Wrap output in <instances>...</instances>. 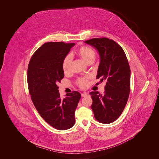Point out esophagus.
I'll list each match as a JSON object with an SVG mask.
<instances>
[{
  "instance_id": "1",
  "label": "esophagus",
  "mask_w": 159,
  "mask_h": 159,
  "mask_svg": "<svg viewBox=\"0 0 159 159\" xmlns=\"http://www.w3.org/2000/svg\"><path fill=\"white\" fill-rule=\"evenodd\" d=\"M89 94L88 93H86V92H84V93H81V97H86V96H88Z\"/></svg>"
}]
</instances>
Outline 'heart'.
Here are the masks:
<instances>
[{"label":"heart","instance_id":"b5f03b06","mask_svg":"<svg viewBox=\"0 0 159 159\" xmlns=\"http://www.w3.org/2000/svg\"><path fill=\"white\" fill-rule=\"evenodd\" d=\"M78 54L82 57V59L86 62L88 63L90 61H93L96 57V51L94 49L88 46H83L79 48ZM72 61L71 54H68L63 59L62 61V70L65 73H68L70 69V64ZM77 85L82 89L87 88L89 85V81L88 78H80L76 81Z\"/></svg>","mask_w":159,"mask_h":159}]
</instances>
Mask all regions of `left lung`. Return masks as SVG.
<instances>
[{
	"label": "left lung",
	"mask_w": 159,
	"mask_h": 159,
	"mask_svg": "<svg viewBox=\"0 0 159 159\" xmlns=\"http://www.w3.org/2000/svg\"><path fill=\"white\" fill-rule=\"evenodd\" d=\"M85 43L96 48L100 56L97 79L105 80L104 94L91 92V108L103 124L115 121L124 111L130 91V68L122 47L108 38H95Z\"/></svg>",
	"instance_id": "8db88e82"
}]
</instances>
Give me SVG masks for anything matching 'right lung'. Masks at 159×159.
<instances>
[{
	"mask_svg": "<svg viewBox=\"0 0 159 159\" xmlns=\"http://www.w3.org/2000/svg\"><path fill=\"white\" fill-rule=\"evenodd\" d=\"M75 43L48 42L32 55L27 68V84L32 102L41 117L59 130L70 129L81 98L77 91L61 98L57 83L64 77L62 61Z\"/></svg>",
	"mask_w": 159,
	"mask_h": 159,
	"instance_id": "1",
	"label": "right lung"
}]
</instances>
